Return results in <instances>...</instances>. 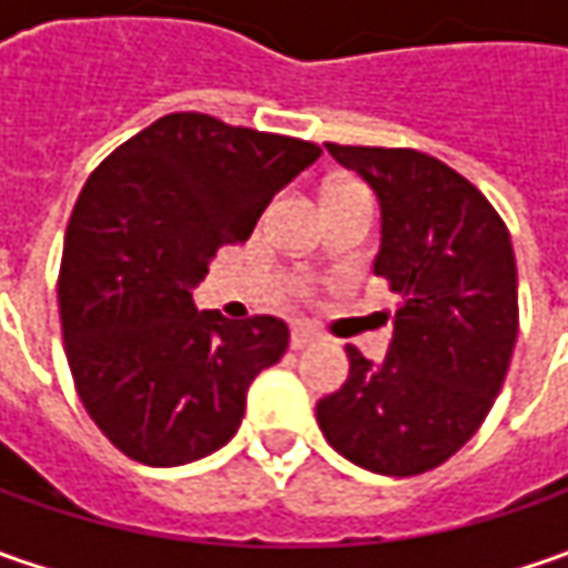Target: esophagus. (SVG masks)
I'll return each mask as SVG.
<instances>
[{
    "label": "esophagus",
    "instance_id": "obj_1",
    "mask_svg": "<svg viewBox=\"0 0 568 568\" xmlns=\"http://www.w3.org/2000/svg\"><path fill=\"white\" fill-rule=\"evenodd\" d=\"M316 341H322V335H318L316 328H310V325H294L291 328V347L294 351H303V347H310Z\"/></svg>",
    "mask_w": 568,
    "mask_h": 568
}]
</instances>
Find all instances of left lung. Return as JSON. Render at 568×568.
<instances>
[{"instance_id":"8db88e82","label":"left lung","mask_w":568,"mask_h":568,"mask_svg":"<svg viewBox=\"0 0 568 568\" xmlns=\"http://www.w3.org/2000/svg\"><path fill=\"white\" fill-rule=\"evenodd\" d=\"M325 148L379 199L373 272L402 306L385 361L347 344L351 373L316 404L318 429L373 474H424L468 443L503 388L518 335L513 240L484 192L424 151Z\"/></svg>"}]
</instances>
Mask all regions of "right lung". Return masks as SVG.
I'll list each match as a JSON object with an SVG mask.
<instances>
[{
    "label": "right lung",
    "instance_id": "1",
    "mask_svg": "<svg viewBox=\"0 0 568 568\" xmlns=\"http://www.w3.org/2000/svg\"><path fill=\"white\" fill-rule=\"evenodd\" d=\"M322 148L170 113L120 144L78 195L59 265V318L78 398L122 455L173 468L227 446L252 379L287 351L281 318L195 310L214 252Z\"/></svg>",
    "mask_w": 568,
    "mask_h": 568
}]
</instances>
